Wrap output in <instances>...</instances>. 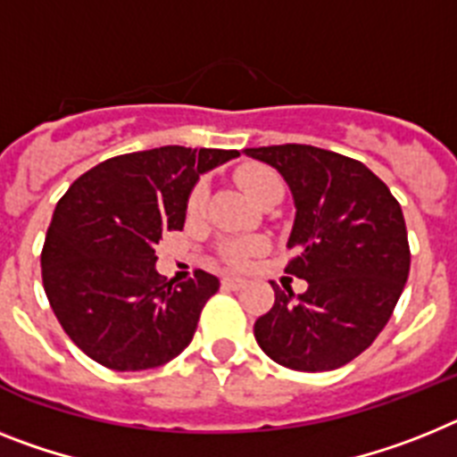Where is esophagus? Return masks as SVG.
I'll return each instance as SVG.
<instances>
[{"mask_svg":"<svg viewBox=\"0 0 457 457\" xmlns=\"http://www.w3.org/2000/svg\"><path fill=\"white\" fill-rule=\"evenodd\" d=\"M222 286L237 290V287L244 286V278H239V276H222Z\"/></svg>","mask_w":457,"mask_h":457,"instance_id":"esophagus-1","label":"esophagus"}]
</instances>
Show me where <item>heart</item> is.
<instances>
[{
	"mask_svg": "<svg viewBox=\"0 0 457 457\" xmlns=\"http://www.w3.org/2000/svg\"><path fill=\"white\" fill-rule=\"evenodd\" d=\"M237 181L244 187V193L253 199V202H260L264 195H270L271 190H283L281 179L276 171H271L270 167H262V164H248V167H241L237 171ZM206 204V187L199 183L193 187V193L187 197V213H199ZM260 244L253 239H237L229 241L228 246L222 248V255L225 260L232 264H244L253 253L258 251Z\"/></svg>",
	"mask_w": 457,
	"mask_h": 457,
	"instance_id": "1",
	"label": "heart"
}]
</instances>
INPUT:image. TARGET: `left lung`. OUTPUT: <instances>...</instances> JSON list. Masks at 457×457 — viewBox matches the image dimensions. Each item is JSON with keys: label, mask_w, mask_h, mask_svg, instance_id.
<instances>
[{"label": "left lung", "mask_w": 457, "mask_h": 457, "mask_svg": "<svg viewBox=\"0 0 457 457\" xmlns=\"http://www.w3.org/2000/svg\"><path fill=\"white\" fill-rule=\"evenodd\" d=\"M271 164L295 199L287 274L306 293L274 287V306L255 320V339L274 362L329 371L371 346L409 278V239L400 202L365 164L316 145L246 148Z\"/></svg>", "instance_id": "1"}]
</instances>
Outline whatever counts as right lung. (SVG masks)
Here are the masks:
<instances>
[{
  "label": "right lung",
  "instance_id": "obj_1",
  "mask_svg": "<svg viewBox=\"0 0 457 457\" xmlns=\"http://www.w3.org/2000/svg\"><path fill=\"white\" fill-rule=\"evenodd\" d=\"M239 157L220 148L162 145L111 157L57 202L41 251L46 297L80 351L116 371L153 370L193 341L218 278L157 274L155 246L183 229L199 174Z\"/></svg>",
  "mask_w": 457,
  "mask_h": 457
}]
</instances>
